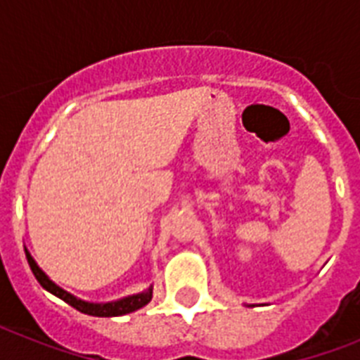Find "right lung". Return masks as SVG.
I'll list each match as a JSON object with an SVG mask.
<instances>
[{"mask_svg":"<svg viewBox=\"0 0 360 360\" xmlns=\"http://www.w3.org/2000/svg\"><path fill=\"white\" fill-rule=\"evenodd\" d=\"M25 257H27V263H30L31 271L35 274V278L39 280V284L44 288L46 291H50L52 295L59 297L61 301H65L67 304H70L72 308H76L78 312L87 314V316H97V318H114V316H124V314H130L138 310V308L146 307L147 302L151 301L153 297V285H149V290L143 291V293H138V295H130L120 299V301L114 302H87L82 301V299H76L75 295H70L69 291H65L63 288H59L58 284H53L52 280L48 278L44 271H42L39 265L35 263V259L31 257V254L25 250Z\"/></svg>","mask_w":360,"mask_h":360,"instance_id":"obj_1","label":"right lung"}]
</instances>
